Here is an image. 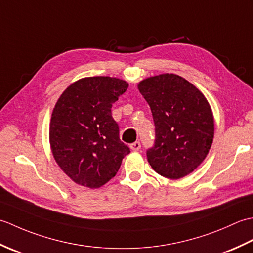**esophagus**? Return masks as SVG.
Wrapping results in <instances>:
<instances>
[{"label": "esophagus", "instance_id": "esophagus-1", "mask_svg": "<svg viewBox=\"0 0 253 253\" xmlns=\"http://www.w3.org/2000/svg\"><path fill=\"white\" fill-rule=\"evenodd\" d=\"M140 148H141V144L139 141H136V142H133V143L130 144V149L132 150V151H138V150Z\"/></svg>", "mask_w": 253, "mask_h": 253}]
</instances>
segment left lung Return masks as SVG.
<instances>
[{"label":"left lung","mask_w":253,"mask_h":253,"mask_svg":"<svg viewBox=\"0 0 253 253\" xmlns=\"http://www.w3.org/2000/svg\"><path fill=\"white\" fill-rule=\"evenodd\" d=\"M138 89L155 126L154 146L147 151L151 168L170 179L192 173L207 158L214 138L213 113L206 96L175 74L143 79Z\"/></svg>","instance_id":"obj_1"}]
</instances>
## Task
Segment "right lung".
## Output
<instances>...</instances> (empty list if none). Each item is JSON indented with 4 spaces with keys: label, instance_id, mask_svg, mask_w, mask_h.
<instances>
[{
    "label": "right lung",
    "instance_id": "right-lung-1",
    "mask_svg": "<svg viewBox=\"0 0 253 253\" xmlns=\"http://www.w3.org/2000/svg\"><path fill=\"white\" fill-rule=\"evenodd\" d=\"M127 88L118 78L87 77L72 84L57 100L50 123L51 150L76 184L91 189L103 186L130 152L121 141L111 111Z\"/></svg>",
    "mask_w": 253,
    "mask_h": 253
}]
</instances>
